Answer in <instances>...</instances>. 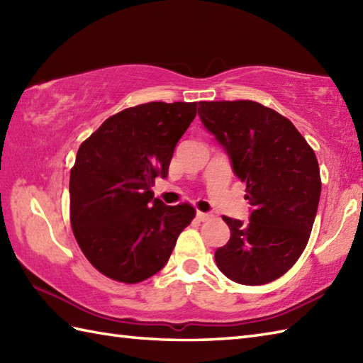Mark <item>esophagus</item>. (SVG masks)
I'll use <instances>...</instances> for the list:
<instances>
[{
	"label": "esophagus",
	"instance_id": "esophagus-1",
	"mask_svg": "<svg viewBox=\"0 0 363 363\" xmlns=\"http://www.w3.org/2000/svg\"><path fill=\"white\" fill-rule=\"evenodd\" d=\"M196 218L199 220V221H207V220H211L212 218V213H204V212H196Z\"/></svg>",
	"mask_w": 363,
	"mask_h": 363
}]
</instances>
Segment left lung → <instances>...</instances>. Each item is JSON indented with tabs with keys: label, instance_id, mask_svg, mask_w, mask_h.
<instances>
[{
	"label": "left lung",
	"instance_id": "obj_1",
	"mask_svg": "<svg viewBox=\"0 0 363 363\" xmlns=\"http://www.w3.org/2000/svg\"><path fill=\"white\" fill-rule=\"evenodd\" d=\"M198 115L251 204L250 223L223 217L230 238L215 251L217 267L238 284L272 282L309 242L321 194L318 160L290 120L256 101H199Z\"/></svg>",
	"mask_w": 363,
	"mask_h": 363
}]
</instances>
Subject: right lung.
<instances>
[{"label":"right lung","instance_id":"obj_1","mask_svg":"<svg viewBox=\"0 0 363 363\" xmlns=\"http://www.w3.org/2000/svg\"><path fill=\"white\" fill-rule=\"evenodd\" d=\"M196 103H146L107 118L76 154L70 221L84 256L111 279L135 284L160 272L195 218L189 204L165 206L151 187L167 177Z\"/></svg>","mask_w":363,"mask_h":363}]
</instances>
